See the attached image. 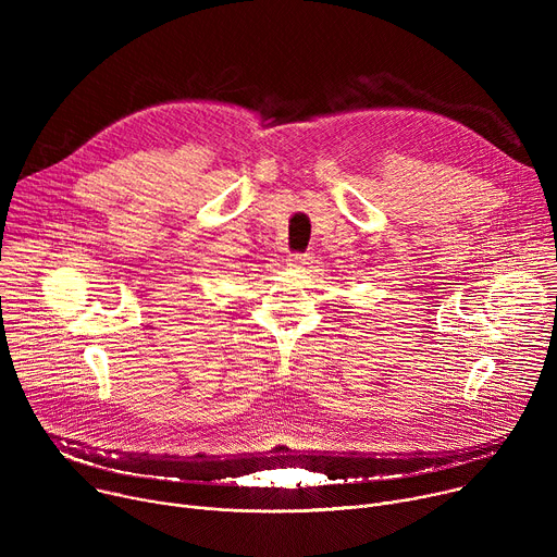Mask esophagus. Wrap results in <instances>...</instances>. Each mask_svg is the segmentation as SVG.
I'll list each match as a JSON object with an SVG mask.
<instances>
[{
  "mask_svg": "<svg viewBox=\"0 0 557 557\" xmlns=\"http://www.w3.org/2000/svg\"><path fill=\"white\" fill-rule=\"evenodd\" d=\"M286 264L290 269H304L308 264H312V253H304V256H288L286 258Z\"/></svg>",
  "mask_w": 557,
  "mask_h": 557,
  "instance_id": "obj_1",
  "label": "esophagus"
}]
</instances>
